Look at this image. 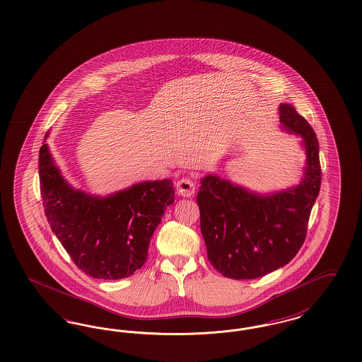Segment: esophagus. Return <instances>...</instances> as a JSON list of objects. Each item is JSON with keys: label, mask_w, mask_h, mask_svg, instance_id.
<instances>
[{"label": "esophagus", "mask_w": 362, "mask_h": 362, "mask_svg": "<svg viewBox=\"0 0 362 362\" xmlns=\"http://www.w3.org/2000/svg\"><path fill=\"white\" fill-rule=\"evenodd\" d=\"M176 187H177V192H179L182 197L188 198V197L194 195V192H195V180L191 179V177H188V176L182 177L180 180H177Z\"/></svg>", "instance_id": "esophagus-1"}]
</instances>
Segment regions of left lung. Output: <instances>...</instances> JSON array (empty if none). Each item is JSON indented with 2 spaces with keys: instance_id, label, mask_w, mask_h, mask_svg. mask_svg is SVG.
I'll list each match as a JSON object with an SVG mask.
<instances>
[{
  "instance_id": "obj_1",
  "label": "left lung",
  "mask_w": 362,
  "mask_h": 362,
  "mask_svg": "<svg viewBox=\"0 0 362 362\" xmlns=\"http://www.w3.org/2000/svg\"><path fill=\"white\" fill-rule=\"evenodd\" d=\"M281 128L302 137L303 177L298 186L272 194L206 175L197 202L207 257L221 275L257 279L284 267L302 247L311 209L320 188L317 134L291 103L279 107Z\"/></svg>"
}]
</instances>
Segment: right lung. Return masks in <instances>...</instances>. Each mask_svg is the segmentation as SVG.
Returning a JSON list of instances; mask_svg holds the SVG:
<instances>
[{
	"mask_svg": "<svg viewBox=\"0 0 362 362\" xmlns=\"http://www.w3.org/2000/svg\"><path fill=\"white\" fill-rule=\"evenodd\" d=\"M44 144L39 152L40 194L48 223L75 265L94 279L117 280L144 265L149 241L167 206L171 179L141 182L107 197L71 187Z\"/></svg>",
	"mask_w": 362,
	"mask_h": 362,
	"instance_id": "add662e5",
	"label": "right lung"
}]
</instances>
